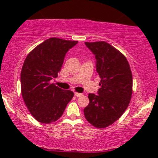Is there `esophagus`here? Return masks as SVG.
<instances>
[{"instance_id":"34e87169","label":"esophagus","mask_w":158,"mask_h":158,"mask_svg":"<svg viewBox=\"0 0 158 158\" xmlns=\"http://www.w3.org/2000/svg\"><path fill=\"white\" fill-rule=\"evenodd\" d=\"M74 95H75L76 97H81V96L82 95V94H80V93H77V92H75V93H74Z\"/></svg>"}]
</instances>
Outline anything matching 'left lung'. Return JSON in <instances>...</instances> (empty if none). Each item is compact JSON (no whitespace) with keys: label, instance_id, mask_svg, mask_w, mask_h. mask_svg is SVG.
<instances>
[{"label":"left lung","instance_id":"8db88e82","mask_svg":"<svg viewBox=\"0 0 158 158\" xmlns=\"http://www.w3.org/2000/svg\"><path fill=\"white\" fill-rule=\"evenodd\" d=\"M97 59L100 77L98 95L88 94L90 102L85 108L88 123L98 128L110 126L120 118L132 95V73L128 61L121 52L106 41L85 42Z\"/></svg>","mask_w":158,"mask_h":158}]
</instances>
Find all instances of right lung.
<instances>
[{"label": "right lung", "instance_id": "add662e5", "mask_svg": "<svg viewBox=\"0 0 158 158\" xmlns=\"http://www.w3.org/2000/svg\"><path fill=\"white\" fill-rule=\"evenodd\" d=\"M78 43L50 38L36 46L25 59L21 73L23 101L36 120L53 123L64 113L73 92L62 90L50 80L58 77L66 52Z\"/></svg>", "mask_w": 158, "mask_h": 158}]
</instances>
